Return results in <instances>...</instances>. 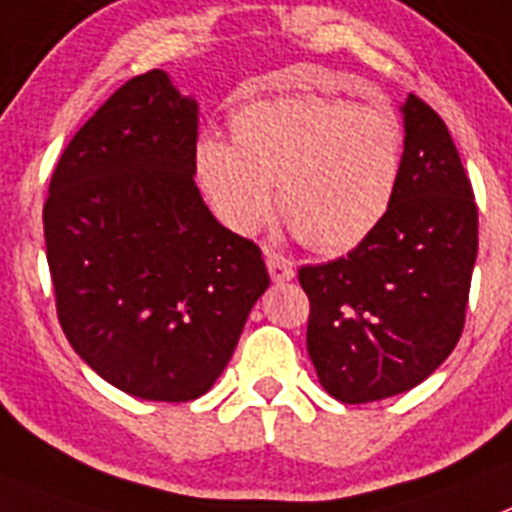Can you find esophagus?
<instances>
[{"label":"esophagus","mask_w":512,"mask_h":512,"mask_svg":"<svg viewBox=\"0 0 512 512\" xmlns=\"http://www.w3.org/2000/svg\"><path fill=\"white\" fill-rule=\"evenodd\" d=\"M265 262H267V273L273 278V283H288V280L296 278V267L293 262L285 260L283 255H275V252H265Z\"/></svg>","instance_id":"esophagus-1"}]
</instances>
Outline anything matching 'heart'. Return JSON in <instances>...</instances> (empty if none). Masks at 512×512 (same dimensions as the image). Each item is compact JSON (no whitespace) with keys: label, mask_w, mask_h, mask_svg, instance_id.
<instances>
[{"label":"heart","mask_w":512,"mask_h":512,"mask_svg":"<svg viewBox=\"0 0 512 512\" xmlns=\"http://www.w3.org/2000/svg\"><path fill=\"white\" fill-rule=\"evenodd\" d=\"M234 142L196 145V181L229 229L252 234L275 204L303 245L349 252L382 224L398 196L405 135L390 107L329 96L250 101L232 117Z\"/></svg>","instance_id":"obj_1"}]
</instances>
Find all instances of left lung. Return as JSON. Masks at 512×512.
Returning a JSON list of instances; mask_svg holds the SVG:
<instances>
[{
	"label": "left lung",
	"instance_id": "1",
	"mask_svg": "<svg viewBox=\"0 0 512 512\" xmlns=\"http://www.w3.org/2000/svg\"><path fill=\"white\" fill-rule=\"evenodd\" d=\"M405 163L380 227L347 257L298 270L306 347L342 403L416 388L457 347L477 260V206L444 119L408 94Z\"/></svg>",
	"mask_w": 512,
	"mask_h": 512
}]
</instances>
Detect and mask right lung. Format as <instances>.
Segmentation results:
<instances>
[{"mask_svg":"<svg viewBox=\"0 0 512 512\" xmlns=\"http://www.w3.org/2000/svg\"><path fill=\"white\" fill-rule=\"evenodd\" d=\"M196 140L199 101L160 68L130 78L68 142L43 209L63 334L142 400L204 395L270 285L260 247L201 199Z\"/></svg>","mask_w":512,"mask_h":512,"instance_id":"right-lung-1","label":"right lung"}]
</instances>
